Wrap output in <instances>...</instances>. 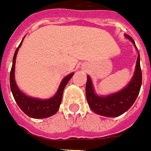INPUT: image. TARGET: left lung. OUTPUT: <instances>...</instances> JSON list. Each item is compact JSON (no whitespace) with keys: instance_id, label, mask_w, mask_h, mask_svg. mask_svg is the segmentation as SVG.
I'll list each match as a JSON object with an SVG mask.
<instances>
[{"instance_id":"left-lung-1","label":"left lung","mask_w":151,"mask_h":151,"mask_svg":"<svg viewBox=\"0 0 151 151\" xmlns=\"http://www.w3.org/2000/svg\"><path fill=\"white\" fill-rule=\"evenodd\" d=\"M125 37L135 46L134 40L130 37L128 35H125ZM139 59V53H138L134 73L129 84L122 90L109 95L99 96L96 94L93 90L91 78L89 76H88L85 88L86 98L88 104L93 111L102 116L117 117L129 109L137 99L142 83V73Z\"/></svg>"}]
</instances>
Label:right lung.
<instances>
[{
  "label": "right lung",
  "mask_w": 151,
  "mask_h": 151,
  "mask_svg": "<svg viewBox=\"0 0 151 151\" xmlns=\"http://www.w3.org/2000/svg\"><path fill=\"white\" fill-rule=\"evenodd\" d=\"M22 41L15 52L13 61H12V67L10 73V86H11L12 93L13 94L14 99L17 102V105L27 115H28L29 117L33 118V119H44V118L52 116L58 111L61 102H62V97H63L64 88L74 73H72L68 76H66L61 82L58 92L56 93L54 96L51 99H35V98L26 95L19 89L15 81L16 58H17V54L18 52L19 47L22 43Z\"/></svg>",
  "instance_id": "right-lung-1"
}]
</instances>
